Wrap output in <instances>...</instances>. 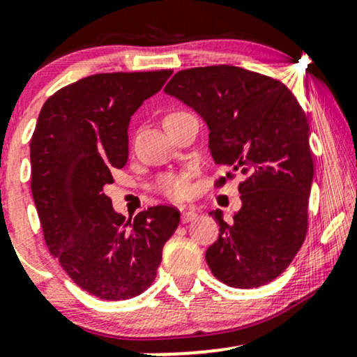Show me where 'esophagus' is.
Masks as SVG:
<instances>
[{
    "label": "esophagus",
    "instance_id": "1",
    "mask_svg": "<svg viewBox=\"0 0 357 357\" xmlns=\"http://www.w3.org/2000/svg\"><path fill=\"white\" fill-rule=\"evenodd\" d=\"M196 216H198V213H196L195 210H183V211H181V220H183V223H190V221L196 220Z\"/></svg>",
    "mask_w": 357,
    "mask_h": 357
}]
</instances>
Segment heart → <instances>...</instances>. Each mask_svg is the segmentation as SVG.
<instances>
[{
	"label": "heart",
	"instance_id": "heart-1",
	"mask_svg": "<svg viewBox=\"0 0 357 357\" xmlns=\"http://www.w3.org/2000/svg\"><path fill=\"white\" fill-rule=\"evenodd\" d=\"M179 112H181V110H174V112L167 114L166 117L176 116V114H179ZM191 178H192L191 171L162 174L161 178L158 179L155 190L171 199H184L191 195V190H192Z\"/></svg>",
	"mask_w": 357,
	"mask_h": 357
}]
</instances>
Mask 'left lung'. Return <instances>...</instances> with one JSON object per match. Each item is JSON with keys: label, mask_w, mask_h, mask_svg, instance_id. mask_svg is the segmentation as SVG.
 <instances>
[{"label": "left lung", "mask_w": 357, "mask_h": 357, "mask_svg": "<svg viewBox=\"0 0 357 357\" xmlns=\"http://www.w3.org/2000/svg\"><path fill=\"white\" fill-rule=\"evenodd\" d=\"M165 92L204 119L210 151L228 173H236L241 208L231 220L220 210V236L206 264L223 284L255 289L280 275L305 240L314 161L304 109L280 80L233 65L178 72Z\"/></svg>", "instance_id": "obj_1"}]
</instances>
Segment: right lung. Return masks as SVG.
Segmentation results:
<instances>
[{
	"label": "right lung",
	"instance_id": "1",
	"mask_svg": "<svg viewBox=\"0 0 357 357\" xmlns=\"http://www.w3.org/2000/svg\"><path fill=\"white\" fill-rule=\"evenodd\" d=\"M171 73L85 77L48 97L31 136V195L45 243L80 289L104 301L132 298L153 284L179 225L173 206L126 221L104 192L127 162L130 117Z\"/></svg>",
	"mask_w": 357,
	"mask_h": 357
}]
</instances>
